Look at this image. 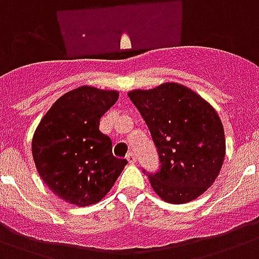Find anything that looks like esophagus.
I'll use <instances>...</instances> for the list:
<instances>
[{"mask_svg":"<svg viewBox=\"0 0 259 259\" xmlns=\"http://www.w3.org/2000/svg\"><path fill=\"white\" fill-rule=\"evenodd\" d=\"M126 160H127L129 164H136V161H137V158H136V154L134 153L127 154V156H126Z\"/></svg>","mask_w":259,"mask_h":259,"instance_id":"esophagus-1","label":"esophagus"}]
</instances>
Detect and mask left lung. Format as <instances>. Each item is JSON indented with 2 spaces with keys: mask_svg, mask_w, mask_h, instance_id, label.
Instances as JSON below:
<instances>
[{
  "mask_svg": "<svg viewBox=\"0 0 259 259\" xmlns=\"http://www.w3.org/2000/svg\"><path fill=\"white\" fill-rule=\"evenodd\" d=\"M127 97L160 154L161 170L149 175L154 192L172 204L197 199L213 184L225 161V130L215 109L193 90L173 82L132 90Z\"/></svg>",
  "mask_w": 259,
  "mask_h": 259,
  "instance_id": "obj_1",
  "label": "left lung"
}]
</instances>
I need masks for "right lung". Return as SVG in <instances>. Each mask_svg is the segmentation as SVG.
<instances>
[{
  "label": "right lung",
  "instance_id": "1",
  "mask_svg": "<svg viewBox=\"0 0 259 259\" xmlns=\"http://www.w3.org/2000/svg\"><path fill=\"white\" fill-rule=\"evenodd\" d=\"M118 97L117 90H71L51 106L34 130V165L59 199L78 207L95 204L127 164L114 157L111 140L99 132L101 118Z\"/></svg>",
  "mask_w": 259,
  "mask_h": 259
}]
</instances>
